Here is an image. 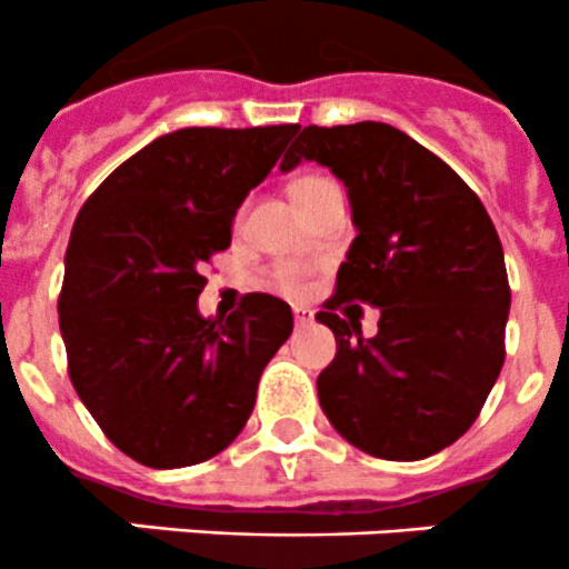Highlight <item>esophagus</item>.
Masks as SVG:
<instances>
[{
  "label": "esophagus",
  "mask_w": 569,
  "mask_h": 569,
  "mask_svg": "<svg viewBox=\"0 0 569 569\" xmlns=\"http://www.w3.org/2000/svg\"><path fill=\"white\" fill-rule=\"evenodd\" d=\"M292 318H296V326H309L312 323V309H307V307H296L292 309Z\"/></svg>",
  "instance_id": "34e87169"
}]
</instances>
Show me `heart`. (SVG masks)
Wrapping results in <instances>:
<instances>
[{"label": "heart", "instance_id": "1", "mask_svg": "<svg viewBox=\"0 0 569 569\" xmlns=\"http://www.w3.org/2000/svg\"><path fill=\"white\" fill-rule=\"evenodd\" d=\"M301 182H309V179H298L296 184H301ZM279 282H282L284 290H290V292H298L303 287L301 273H298L296 268H282V271H279Z\"/></svg>", "mask_w": 569, "mask_h": 569}]
</instances>
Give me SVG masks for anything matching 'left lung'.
Instances as JSON below:
<instances>
[{
	"label": "left lung",
	"mask_w": 569,
	"mask_h": 569,
	"mask_svg": "<svg viewBox=\"0 0 569 569\" xmlns=\"http://www.w3.org/2000/svg\"><path fill=\"white\" fill-rule=\"evenodd\" d=\"M301 160L346 184L357 227L329 312L315 315L337 340L320 409L370 457H431L473 426L503 368L511 292L498 232L462 177L390 123L303 127L279 168ZM348 300L380 309L373 338L333 312Z\"/></svg>",
	"instance_id": "obj_1"
}]
</instances>
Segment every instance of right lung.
<instances>
[{
  "label": "right lung",
  "instance_id": "obj_1",
  "mask_svg": "<svg viewBox=\"0 0 569 569\" xmlns=\"http://www.w3.org/2000/svg\"><path fill=\"white\" fill-rule=\"evenodd\" d=\"M298 129L160 134L77 216L58 301L71 385L112 446L146 468H188L221 453L290 337L282 298L251 292L229 318H204L199 292L210 257L232 243L240 204Z\"/></svg>",
  "mask_w": 569,
  "mask_h": 569
}]
</instances>
